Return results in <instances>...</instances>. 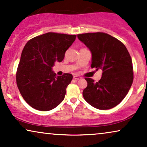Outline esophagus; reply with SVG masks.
Wrapping results in <instances>:
<instances>
[{
    "instance_id": "1",
    "label": "esophagus",
    "mask_w": 147,
    "mask_h": 147,
    "mask_svg": "<svg viewBox=\"0 0 147 147\" xmlns=\"http://www.w3.org/2000/svg\"><path fill=\"white\" fill-rule=\"evenodd\" d=\"M74 79L78 80L82 79V78L80 77V76H74Z\"/></svg>"
}]
</instances>
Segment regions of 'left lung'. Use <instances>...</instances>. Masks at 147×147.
I'll return each mask as SVG.
<instances>
[{"instance_id":"left-lung-1","label":"left lung","mask_w":147,"mask_h":147,"mask_svg":"<svg viewBox=\"0 0 147 147\" xmlns=\"http://www.w3.org/2000/svg\"><path fill=\"white\" fill-rule=\"evenodd\" d=\"M78 38L91 52V67L102 71L99 82L86 78L88 86L83 91L84 99L97 109L115 107L125 98L133 82L132 59L127 49L107 33L80 34Z\"/></svg>"}]
</instances>
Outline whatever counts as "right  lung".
<instances>
[{
    "instance_id": "right-lung-1",
    "label": "right lung",
    "mask_w": 147,
    "mask_h": 147,
    "mask_svg": "<svg viewBox=\"0 0 147 147\" xmlns=\"http://www.w3.org/2000/svg\"><path fill=\"white\" fill-rule=\"evenodd\" d=\"M76 35L47 33L29 40L22 51L17 68L20 93L32 108L49 111L63 101L73 76H57L55 62H61Z\"/></svg>"
}]
</instances>
